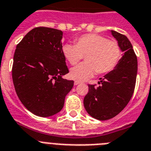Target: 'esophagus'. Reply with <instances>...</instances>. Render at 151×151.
<instances>
[{"label": "esophagus", "instance_id": "obj_1", "mask_svg": "<svg viewBox=\"0 0 151 151\" xmlns=\"http://www.w3.org/2000/svg\"><path fill=\"white\" fill-rule=\"evenodd\" d=\"M80 83H81V82H80V81H74V85H78V84H80Z\"/></svg>", "mask_w": 151, "mask_h": 151}]
</instances>
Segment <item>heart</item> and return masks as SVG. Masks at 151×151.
Segmentation results:
<instances>
[{"label": "heart", "mask_w": 151, "mask_h": 151, "mask_svg": "<svg viewBox=\"0 0 151 151\" xmlns=\"http://www.w3.org/2000/svg\"><path fill=\"white\" fill-rule=\"evenodd\" d=\"M62 54L71 65L79 62L84 56L85 62L70 70V77L76 81H84L96 73L104 74L113 70L122 57L119 43L99 34H85L75 39V45L66 43Z\"/></svg>", "instance_id": "b5f03b06"}]
</instances>
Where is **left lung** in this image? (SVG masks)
<instances>
[{"label":"left lung","instance_id":"left-lung-1","mask_svg":"<svg viewBox=\"0 0 151 151\" xmlns=\"http://www.w3.org/2000/svg\"><path fill=\"white\" fill-rule=\"evenodd\" d=\"M124 55L116 68L100 78V86L88 84L83 105L94 119L104 121L115 117L129 103L134 91L137 71V56L124 35L112 30Z\"/></svg>","mask_w":151,"mask_h":151}]
</instances>
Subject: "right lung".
<instances>
[{
	"label": "right lung",
	"mask_w": 151,
	"mask_h": 151,
	"mask_svg": "<svg viewBox=\"0 0 151 151\" xmlns=\"http://www.w3.org/2000/svg\"><path fill=\"white\" fill-rule=\"evenodd\" d=\"M62 31L32 29L17 45L12 78L21 103L34 115L48 117L59 112L74 81L62 77L68 66L62 54Z\"/></svg>",
	"instance_id": "obj_1"
}]
</instances>
